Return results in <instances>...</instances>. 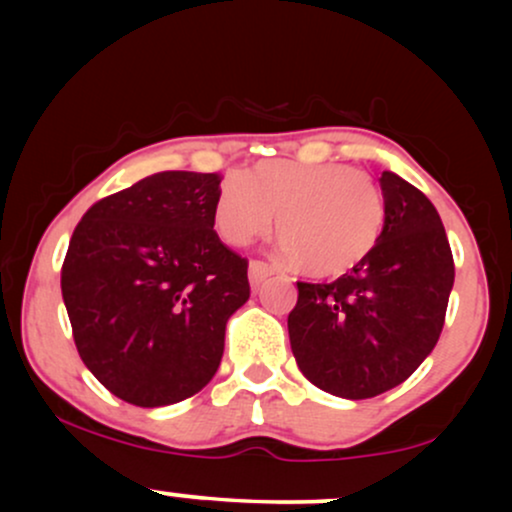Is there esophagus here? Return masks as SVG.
Returning a JSON list of instances; mask_svg holds the SVG:
<instances>
[{
	"label": "esophagus",
	"mask_w": 512,
	"mask_h": 512,
	"mask_svg": "<svg viewBox=\"0 0 512 512\" xmlns=\"http://www.w3.org/2000/svg\"><path fill=\"white\" fill-rule=\"evenodd\" d=\"M267 276H272V267H269V264H264L260 260L250 262V284H252V289H257V286H260L262 281L267 279Z\"/></svg>",
	"instance_id": "1"
}]
</instances>
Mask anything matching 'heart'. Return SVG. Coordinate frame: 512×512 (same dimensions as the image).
<instances>
[{"instance_id": "obj_1", "label": "heart", "mask_w": 512, "mask_h": 512, "mask_svg": "<svg viewBox=\"0 0 512 512\" xmlns=\"http://www.w3.org/2000/svg\"><path fill=\"white\" fill-rule=\"evenodd\" d=\"M276 252L313 276H342L375 250L385 197L363 170L344 163L269 158L221 180L214 226L228 245H248L272 228Z\"/></svg>"}]
</instances>
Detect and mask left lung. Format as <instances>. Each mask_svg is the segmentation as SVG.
<instances>
[{"label": "left lung", "instance_id": "left-lung-1", "mask_svg": "<svg viewBox=\"0 0 512 512\" xmlns=\"http://www.w3.org/2000/svg\"><path fill=\"white\" fill-rule=\"evenodd\" d=\"M380 187L387 214L375 250L332 284L298 281L289 315L301 373L344 399L383 395L424 363L443 332L455 281L431 199L392 170Z\"/></svg>", "mask_w": 512, "mask_h": 512}]
</instances>
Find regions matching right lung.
<instances>
[{"label": "right lung", "mask_w": 512, "mask_h": 512, "mask_svg": "<svg viewBox=\"0 0 512 512\" xmlns=\"http://www.w3.org/2000/svg\"><path fill=\"white\" fill-rule=\"evenodd\" d=\"M216 173L163 170L101 199L74 228L62 298L81 361L115 397L197 395L250 298L248 262L214 231Z\"/></svg>", "instance_id": "right-lung-1"}]
</instances>
